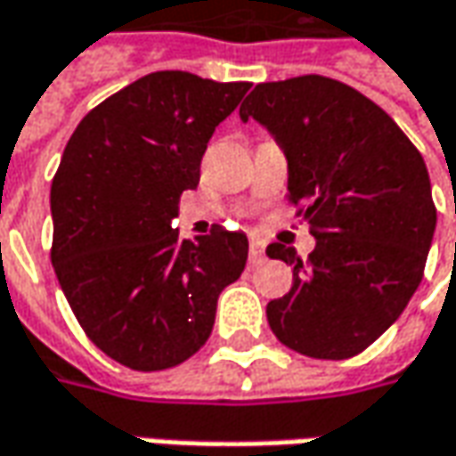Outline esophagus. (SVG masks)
<instances>
[{
  "mask_svg": "<svg viewBox=\"0 0 456 456\" xmlns=\"http://www.w3.org/2000/svg\"><path fill=\"white\" fill-rule=\"evenodd\" d=\"M263 257H265V245L260 240H249V265L263 263Z\"/></svg>",
  "mask_w": 456,
  "mask_h": 456,
  "instance_id": "esophagus-1",
  "label": "esophagus"
}]
</instances>
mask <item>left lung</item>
Returning a JSON list of instances; mask_svg holds the SVG:
<instances>
[{
  "label": "left lung",
  "mask_w": 456,
  "mask_h": 456,
  "mask_svg": "<svg viewBox=\"0 0 456 456\" xmlns=\"http://www.w3.org/2000/svg\"><path fill=\"white\" fill-rule=\"evenodd\" d=\"M288 160V201L304 204L316 248L304 263L283 242L267 257L293 286L267 304V324L314 360H346L372 345L424 278L436 207L421 152L386 111L327 76L257 84L240 107Z\"/></svg>",
  "instance_id": "obj_1"
}]
</instances>
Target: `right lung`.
<instances>
[{
  "mask_svg": "<svg viewBox=\"0 0 456 456\" xmlns=\"http://www.w3.org/2000/svg\"><path fill=\"white\" fill-rule=\"evenodd\" d=\"M248 81L158 70L91 110L50 186L58 283L86 337L129 370L186 362L207 345L219 293L248 263V237L214 224L199 242L170 222Z\"/></svg>",
  "mask_w": 456,
  "mask_h": 456,
  "instance_id": "obj_1",
  "label": "right lung"
}]
</instances>
